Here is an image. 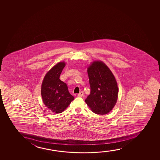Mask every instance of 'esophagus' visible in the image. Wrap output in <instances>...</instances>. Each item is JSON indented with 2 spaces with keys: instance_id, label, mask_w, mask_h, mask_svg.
<instances>
[{
  "instance_id": "34e87169",
  "label": "esophagus",
  "mask_w": 160,
  "mask_h": 160,
  "mask_svg": "<svg viewBox=\"0 0 160 160\" xmlns=\"http://www.w3.org/2000/svg\"><path fill=\"white\" fill-rule=\"evenodd\" d=\"M83 92H80L79 93V94H78V96L79 97H81L83 96Z\"/></svg>"
}]
</instances>
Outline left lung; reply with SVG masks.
Returning <instances> with one entry per match:
<instances>
[{
  "label": "left lung",
  "mask_w": 160,
  "mask_h": 160,
  "mask_svg": "<svg viewBox=\"0 0 160 160\" xmlns=\"http://www.w3.org/2000/svg\"><path fill=\"white\" fill-rule=\"evenodd\" d=\"M91 92L85 102L95 114L105 115L116 104L118 87L109 68L101 61H95L88 68Z\"/></svg>",
  "instance_id": "obj_1"
}]
</instances>
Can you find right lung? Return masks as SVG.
Segmentation results:
<instances>
[{"mask_svg":"<svg viewBox=\"0 0 160 160\" xmlns=\"http://www.w3.org/2000/svg\"><path fill=\"white\" fill-rule=\"evenodd\" d=\"M65 66L64 62L57 64L46 74L42 83L41 93L44 104L56 113L63 112L74 99L67 84L59 79Z\"/></svg>","mask_w":160,"mask_h":160,"instance_id":"obj_1","label":"right lung"}]
</instances>
